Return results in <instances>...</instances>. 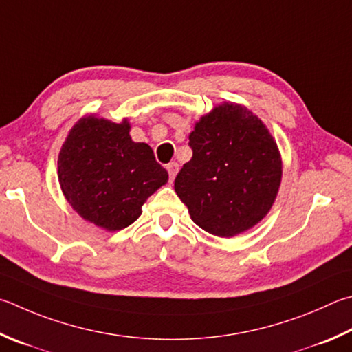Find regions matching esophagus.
Segmentation results:
<instances>
[{"mask_svg": "<svg viewBox=\"0 0 352 352\" xmlns=\"http://www.w3.org/2000/svg\"><path fill=\"white\" fill-rule=\"evenodd\" d=\"M168 172H169V178H170V182H172V180H174V178H175L177 172H178V164H177L175 162L169 163V164H168Z\"/></svg>", "mask_w": 352, "mask_h": 352, "instance_id": "34e87169", "label": "esophagus"}]
</instances>
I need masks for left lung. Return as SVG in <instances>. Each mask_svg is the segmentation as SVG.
<instances>
[{
	"instance_id": "8db88e82",
	"label": "left lung",
	"mask_w": 352,
	"mask_h": 352,
	"mask_svg": "<svg viewBox=\"0 0 352 352\" xmlns=\"http://www.w3.org/2000/svg\"><path fill=\"white\" fill-rule=\"evenodd\" d=\"M189 146L192 158L174 188L195 225L229 239L263 220L282 182V158L263 121L241 104H220L195 123Z\"/></svg>"
}]
</instances>
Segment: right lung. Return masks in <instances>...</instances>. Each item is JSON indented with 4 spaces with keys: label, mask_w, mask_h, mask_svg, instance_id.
<instances>
[{
    "label": "right lung",
    "mask_w": 352,
    "mask_h": 352,
    "mask_svg": "<svg viewBox=\"0 0 352 352\" xmlns=\"http://www.w3.org/2000/svg\"><path fill=\"white\" fill-rule=\"evenodd\" d=\"M131 124L95 115L81 118L58 155L63 194L82 219L106 231L132 225L144 201L168 183L149 144L132 142Z\"/></svg>",
    "instance_id": "right-lung-1"
}]
</instances>
